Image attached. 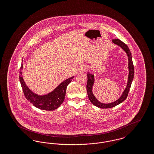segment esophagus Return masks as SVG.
<instances>
[{"instance_id": "1", "label": "esophagus", "mask_w": 154, "mask_h": 154, "mask_svg": "<svg viewBox=\"0 0 154 154\" xmlns=\"http://www.w3.org/2000/svg\"><path fill=\"white\" fill-rule=\"evenodd\" d=\"M87 69V66H85V65H82V66H81L80 67V68H79V71L80 72H84L85 70H86Z\"/></svg>"}]
</instances>
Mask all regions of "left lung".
I'll list each match as a JSON object with an SVG mask.
<instances>
[{
    "label": "left lung",
    "instance_id": "obj_1",
    "mask_svg": "<svg viewBox=\"0 0 154 154\" xmlns=\"http://www.w3.org/2000/svg\"><path fill=\"white\" fill-rule=\"evenodd\" d=\"M112 42L114 44H117L119 46L121 47V48L124 50L126 52L128 56V60H129V77H128V82L127 84V87L125 88L124 92H123L122 95L121 96L119 99H118L117 100L115 101L114 102L109 103V104H104L102 103L99 102L96 99L94 95L92 94V86L94 83V75L92 74H87V77H88V81H87V91L88 94V97L91 102L94 105H95L96 107L100 108V109H109L114 107L118 104L124 102L125 100L127 98L128 93L129 92L130 88L131 87L132 81L134 77V66L132 61V54L129 48L126 45V44H125L124 42L121 41L119 39H113Z\"/></svg>",
    "mask_w": 154,
    "mask_h": 154
}]
</instances>
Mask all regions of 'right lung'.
Wrapping results in <instances>:
<instances>
[{"instance_id": "right-lung-1", "label": "right lung", "mask_w": 154, "mask_h": 154, "mask_svg": "<svg viewBox=\"0 0 154 154\" xmlns=\"http://www.w3.org/2000/svg\"><path fill=\"white\" fill-rule=\"evenodd\" d=\"M21 70L22 65L21 66ZM22 72H20V81L21 82L23 92L26 99L29 101L34 106L41 110L53 111L58 109L63 102L66 88L68 84L71 82L74 77H70L67 80L62 82L57 88H55L52 92L44 96H38L33 93L26 87L22 78Z\"/></svg>"}]
</instances>
